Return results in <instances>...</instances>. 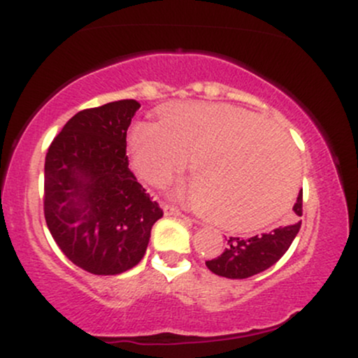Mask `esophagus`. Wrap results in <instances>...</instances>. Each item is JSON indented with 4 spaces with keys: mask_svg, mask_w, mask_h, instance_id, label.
I'll return each mask as SVG.
<instances>
[{
    "mask_svg": "<svg viewBox=\"0 0 358 358\" xmlns=\"http://www.w3.org/2000/svg\"><path fill=\"white\" fill-rule=\"evenodd\" d=\"M163 212H165V215L168 217H185L180 208H176L173 205H168V203L163 205Z\"/></svg>",
    "mask_w": 358,
    "mask_h": 358,
    "instance_id": "obj_1",
    "label": "esophagus"
}]
</instances>
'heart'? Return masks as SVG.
Segmentation results:
<instances>
[{"label":"heart","instance_id":"heart-1","mask_svg":"<svg viewBox=\"0 0 358 358\" xmlns=\"http://www.w3.org/2000/svg\"><path fill=\"white\" fill-rule=\"evenodd\" d=\"M129 151L134 170L155 187L170 183L192 158L195 180L182 195L227 231L268 225L298 187V155L286 134L227 104L168 106L162 122L134 124Z\"/></svg>","mask_w":358,"mask_h":358}]
</instances>
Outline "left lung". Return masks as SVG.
Instances as JSON below:
<instances>
[{"instance_id":"left-lung-1","label":"left lung","mask_w":358,"mask_h":358,"mask_svg":"<svg viewBox=\"0 0 358 358\" xmlns=\"http://www.w3.org/2000/svg\"><path fill=\"white\" fill-rule=\"evenodd\" d=\"M294 213L301 217L303 195L299 193L296 203L293 207ZM301 227V220H294L282 227L274 229L261 236L248 237H229L227 248L220 256L212 261H205L207 268L213 274L229 279H245L254 274L262 273L285 256Z\"/></svg>"}]
</instances>
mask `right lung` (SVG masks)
<instances>
[{"instance_id": "add662e5", "label": "right lung", "mask_w": 358, "mask_h": 358, "mask_svg": "<svg viewBox=\"0 0 358 358\" xmlns=\"http://www.w3.org/2000/svg\"><path fill=\"white\" fill-rule=\"evenodd\" d=\"M139 108L138 101L124 99L80 110L45 156L48 231L67 259L97 276L134 268L163 217L126 155L127 127Z\"/></svg>"}]
</instances>
